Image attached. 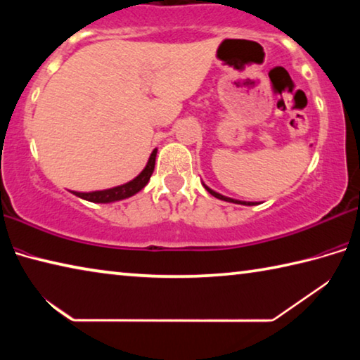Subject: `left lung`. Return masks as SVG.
<instances>
[{
  "mask_svg": "<svg viewBox=\"0 0 360 360\" xmlns=\"http://www.w3.org/2000/svg\"><path fill=\"white\" fill-rule=\"evenodd\" d=\"M203 187L206 188V191H208L212 197H216V198H219V200H224V202H229V203H236V205H246V206H252L254 203L252 202H241V200H233V198H230V197H224V195H221V193H217V192H214L212 191V188H210L206 184H203Z\"/></svg>",
  "mask_w": 360,
  "mask_h": 360,
  "instance_id": "8db88e82",
  "label": "left lung"
}]
</instances>
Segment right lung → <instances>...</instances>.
<instances>
[{"label": "right lung", "mask_w": 360, "mask_h": 360, "mask_svg": "<svg viewBox=\"0 0 360 360\" xmlns=\"http://www.w3.org/2000/svg\"><path fill=\"white\" fill-rule=\"evenodd\" d=\"M155 157H157V149L152 150V154L149 157L148 163H146V167L143 168V172L130 182H125V184L122 186H115L112 188H105V191L72 192V193H75L76 197L87 200V202H92V203H114V202H120V200L130 198L148 186V182L155 168Z\"/></svg>", "instance_id": "right-lung-1"}]
</instances>
